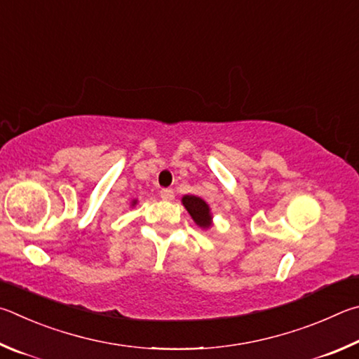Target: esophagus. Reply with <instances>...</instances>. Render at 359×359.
Listing matches in <instances>:
<instances>
[{
  "label": "esophagus",
  "instance_id": "esophagus-1",
  "mask_svg": "<svg viewBox=\"0 0 359 359\" xmlns=\"http://www.w3.org/2000/svg\"><path fill=\"white\" fill-rule=\"evenodd\" d=\"M161 198L162 200H167V202H170V200L175 198V194L172 189H161Z\"/></svg>",
  "mask_w": 359,
  "mask_h": 359
}]
</instances>
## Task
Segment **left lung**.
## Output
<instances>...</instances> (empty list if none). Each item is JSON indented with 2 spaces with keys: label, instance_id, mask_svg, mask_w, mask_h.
<instances>
[{
  "label": "left lung",
  "instance_id": "8db88e82",
  "mask_svg": "<svg viewBox=\"0 0 359 359\" xmlns=\"http://www.w3.org/2000/svg\"><path fill=\"white\" fill-rule=\"evenodd\" d=\"M183 205L198 227L202 229L211 227L212 225L211 210H210V205L206 203L203 198L196 197V196H184Z\"/></svg>",
  "mask_w": 359,
  "mask_h": 359
}]
</instances>
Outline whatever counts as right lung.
<instances>
[{
    "instance_id": "right-lung-1",
    "label": "right lung",
    "mask_w": 359,
    "mask_h": 359,
    "mask_svg": "<svg viewBox=\"0 0 359 359\" xmlns=\"http://www.w3.org/2000/svg\"><path fill=\"white\" fill-rule=\"evenodd\" d=\"M137 203V200H134V202H132V206H134Z\"/></svg>"
}]
</instances>
